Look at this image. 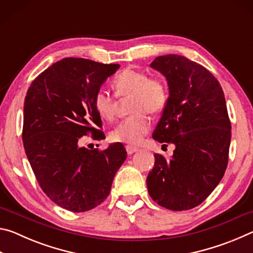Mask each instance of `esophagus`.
Segmentation results:
<instances>
[{
	"mask_svg": "<svg viewBox=\"0 0 253 253\" xmlns=\"http://www.w3.org/2000/svg\"><path fill=\"white\" fill-rule=\"evenodd\" d=\"M126 151H127V154H129V155H131V154H134L135 152L138 151V148L135 147V146H131V145H127Z\"/></svg>",
	"mask_w": 253,
	"mask_h": 253,
	"instance_id": "34e87169",
	"label": "esophagus"
}]
</instances>
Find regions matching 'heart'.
I'll use <instances>...</instances> for the list:
<instances>
[{"instance_id": "obj_1", "label": "heart", "mask_w": 253, "mask_h": 253, "mask_svg": "<svg viewBox=\"0 0 253 253\" xmlns=\"http://www.w3.org/2000/svg\"><path fill=\"white\" fill-rule=\"evenodd\" d=\"M113 88L119 98H128L130 116L124 119L110 132L115 142L137 144L148 134L152 121L146 113L157 115L164 110L169 100V85L161 76L148 77L146 72L126 69L113 81ZM97 114L105 121H113L117 113L116 96L104 89L93 96Z\"/></svg>"}]
</instances>
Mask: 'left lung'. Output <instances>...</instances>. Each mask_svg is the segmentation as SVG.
Instances as JSON below:
<instances>
[{
  "label": "left lung",
  "mask_w": 253,
  "mask_h": 253,
  "mask_svg": "<svg viewBox=\"0 0 253 253\" xmlns=\"http://www.w3.org/2000/svg\"><path fill=\"white\" fill-rule=\"evenodd\" d=\"M151 67L166 77L169 91L153 138L175 149L169 160L154 154L148 193L163 208L185 211L212 193L228 166L231 123L224 93L207 68L183 55H161Z\"/></svg>",
  "instance_id": "1"
}]
</instances>
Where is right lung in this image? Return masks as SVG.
<instances>
[{"label": "right lung", "instance_id": "1", "mask_svg": "<svg viewBox=\"0 0 253 253\" xmlns=\"http://www.w3.org/2000/svg\"><path fill=\"white\" fill-rule=\"evenodd\" d=\"M118 68L65 58L41 72L25 96V154L42 191L68 211L85 212L104 202L127 157L121 143L104 151L79 146L83 136L105 138L93 96Z\"/></svg>", "mask_w": 253, "mask_h": 253}]
</instances>
